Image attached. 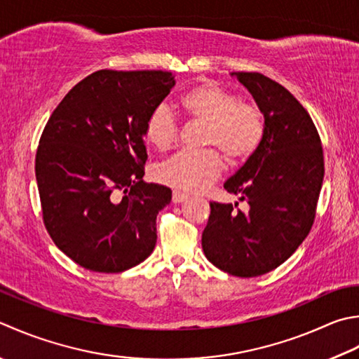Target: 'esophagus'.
<instances>
[{"label":"esophagus","instance_id":"obj_1","mask_svg":"<svg viewBox=\"0 0 359 359\" xmlns=\"http://www.w3.org/2000/svg\"><path fill=\"white\" fill-rule=\"evenodd\" d=\"M188 199V196L182 191H174L172 193V202L174 203H180V202H185Z\"/></svg>","mask_w":359,"mask_h":359}]
</instances>
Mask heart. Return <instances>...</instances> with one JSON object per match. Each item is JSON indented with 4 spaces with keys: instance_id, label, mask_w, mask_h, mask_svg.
Masks as SVG:
<instances>
[{
    "instance_id": "b5f03b06",
    "label": "heart",
    "mask_w": 359,
    "mask_h": 359,
    "mask_svg": "<svg viewBox=\"0 0 359 359\" xmlns=\"http://www.w3.org/2000/svg\"><path fill=\"white\" fill-rule=\"evenodd\" d=\"M180 105L193 121L205 124L202 143L219 149L230 163H244L262 146L266 133L264 116L257 105L241 102L231 91L215 83H203L182 96ZM177 123L160 104L144 123V138L158 151L177 142ZM222 157L213 147L203 151H182L161 163L157 177L161 184L194 193L207 188L219 177Z\"/></svg>"
}]
</instances>
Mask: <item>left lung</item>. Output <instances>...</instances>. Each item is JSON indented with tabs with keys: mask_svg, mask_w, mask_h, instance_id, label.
I'll list each match as a JSON object with an SVG mask.
<instances>
[{
	"mask_svg": "<svg viewBox=\"0 0 359 359\" xmlns=\"http://www.w3.org/2000/svg\"><path fill=\"white\" fill-rule=\"evenodd\" d=\"M262 110V146L224 184L249 203L210 202L202 249L210 263L235 277H258L285 263L313 227L324 180V151L311 116L278 82L259 73H231Z\"/></svg>",
	"mask_w": 359,
	"mask_h": 359,
	"instance_id": "8db88e82",
	"label": "left lung"
}]
</instances>
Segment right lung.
Here are the masks:
<instances>
[{"instance_id":"add662e5","label":"right lung","mask_w":359,"mask_h":359,"mask_svg":"<svg viewBox=\"0 0 359 359\" xmlns=\"http://www.w3.org/2000/svg\"><path fill=\"white\" fill-rule=\"evenodd\" d=\"M175 86L170 72L100 69L68 91L40 137L35 177L54 244L115 273L152 254L171 189L143 180L144 123Z\"/></svg>"}]
</instances>
